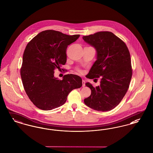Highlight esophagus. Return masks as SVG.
Here are the masks:
<instances>
[{"mask_svg":"<svg viewBox=\"0 0 153 153\" xmlns=\"http://www.w3.org/2000/svg\"><path fill=\"white\" fill-rule=\"evenodd\" d=\"M82 87H84L85 86V81L84 80H82Z\"/></svg>","mask_w":153,"mask_h":153,"instance_id":"1","label":"esophagus"}]
</instances>
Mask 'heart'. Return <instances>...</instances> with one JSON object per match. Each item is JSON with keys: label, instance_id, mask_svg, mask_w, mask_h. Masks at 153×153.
<instances>
[{"label": "heart", "instance_id": "1", "mask_svg": "<svg viewBox=\"0 0 153 153\" xmlns=\"http://www.w3.org/2000/svg\"><path fill=\"white\" fill-rule=\"evenodd\" d=\"M78 72H79V73H81V71L80 70H78Z\"/></svg>", "mask_w": 153, "mask_h": 153}]
</instances>
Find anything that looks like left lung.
I'll list each match as a JSON object with an SVG mask.
<instances>
[{
    "mask_svg": "<svg viewBox=\"0 0 153 153\" xmlns=\"http://www.w3.org/2000/svg\"><path fill=\"white\" fill-rule=\"evenodd\" d=\"M82 38L97 52V59L86 77L101 79L100 85L96 87L85 83L91 94L84 99V103L98 111H111L121 102L129 87L132 74L130 52L123 41L109 31L97 32Z\"/></svg>",
    "mask_w": 153,
    "mask_h": 153,
    "instance_id": "8db88e82",
    "label": "left lung"
}]
</instances>
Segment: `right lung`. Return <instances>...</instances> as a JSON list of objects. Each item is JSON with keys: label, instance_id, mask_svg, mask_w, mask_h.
I'll list each match as a JSON object with an SVG mask.
<instances>
[{"label": "right lung", "instance_id": "1", "mask_svg": "<svg viewBox=\"0 0 153 153\" xmlns=\"http://www.w3.org/2000/svg\"><path fill=\"white\" fill-rule=\"evenodd\" d=\"M79 36L49 30L39 33L27 45L21 76L26 94L37 108L48 111L59 107L73 89L82 86L77 75L66 74L61 80L54 76V69L65 64L68 46Z\"/></svg>", "mask_w": 153, "mask_h": 153}]
</instances>
